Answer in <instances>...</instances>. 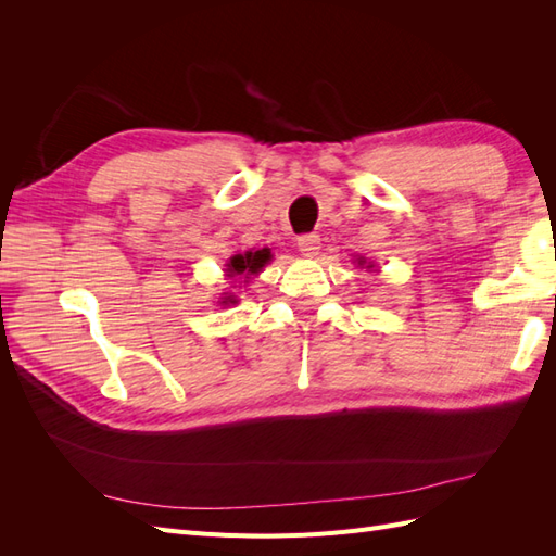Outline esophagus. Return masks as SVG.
Instances as JSON below:
<instances>
[{"label":"esophagus","mask_w":556,"mask_h":556,"mask_svg":"<svg viewBox=\"0 0 556 556\" xmlns=\"http://www.w3.org/2000/svg\"><path fill=\"white\" fill-rule=\"evenodd\" d=\"M296 245H299L301 255L313 257V255H317V250H319V237H317V233H304V237H299Z\"/></svg>","instance_id":"1"}]
</instances>
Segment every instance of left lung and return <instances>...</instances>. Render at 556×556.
Wrapping results in <instances>:
<instances>
[{"instance_id":"obj_1","label":"left lung","mask_w":556,"mask_h":556,"mask_svg":"<svg viewBox=\"0 0 556 556\" xmlns=\"http://www.w3.org/2000/svg\"><path fill=\"white\" fill-rule=\"evenodd\" d=\"M362 264H366V260H364V257H359V266H362ZM371 266H374V264H368L366 268H371Z\"/></svg>"}]
</instances>
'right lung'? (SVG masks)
I'll use <instances>...</instances> for the list:
<instances>
[{"mask_svg": "<svg viewBox=\"0 0 556 556\" xmlns=\"http://www.w3.org/2000/svg\"><path fill=\"white\" fill-rule=\"evenodd\" d=\"M271 250L268 248H262V250H245V252H239V255H233L229 262H227V276L229 278H250V276H257L262 268L271 262ZM220 304H237V299H233V294L225 296Z\"/></svg>", "mask_w": 556, "mask_h": 556, "instance_id": "1", "label": "right lung"}]
</instances>
